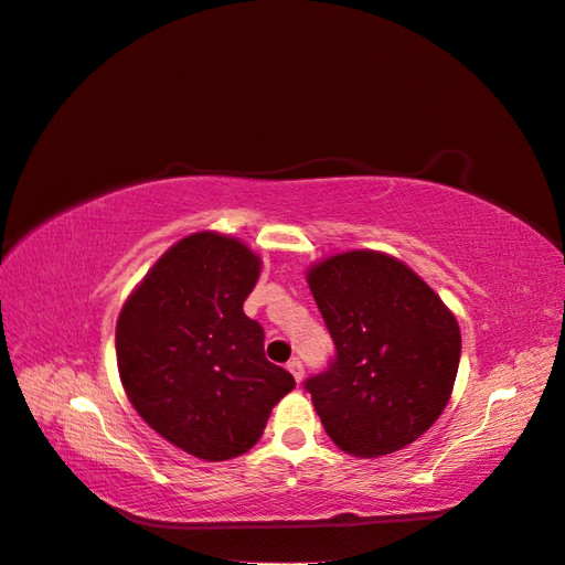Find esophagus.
<instances>
[{"mask_svg":"<svg viewBox=\"0 0 565 565\" xmlns=\"http://www.w3.org/2000/svg\"><path fill=\"white\" fill-rule=\"evenodd\" d=\"M287 370L292 372V377H295L297 384L303 380V365H301V361H297V358H295V361L287 363Z\"/></svg>","mask_w":565,"mask_h":565,"instance_id":"34e87169","label":"esophagus"}]
</instances>
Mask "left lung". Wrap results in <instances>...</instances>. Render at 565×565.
Segmentation results:
<instances>
[{"mask_svg": "<svg viewBox=\"0 0 565 565\" xmlns=\"http://www.w3.org/2000/svg\"><path fill=\"white\" fill-rule=\"evenodd\" d=\"M306 280L337 349L330 367L303 384L324 431L353 457L409 446L450 401L461 353L457 318L384 252L328 256Z\"/></svg>", "mask_w": 565, "mask_h": 565, "instance_id": "left-lung-1", "label": "left lung"}]
</instances>
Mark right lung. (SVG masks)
Masks as SVG:
<instances>
[{
    "label": "right lung",
    "mask_w": 565,
    "mask_h": 565,
    "mask_svg": "<svg viewBox=\"0 0 565 565\" xmlns=\"http://www.w3.org/2000/svg\"><path fill=\"white\" fill-rule=\"evenodd\" d=\"M259 273L262 259L237 237L200 231L160 256L117 318V370L134 409L204 461L245 455L295 388L243 311Z\"/></svg>",
    "instance_id": "obj_1"
}]
</instances>
